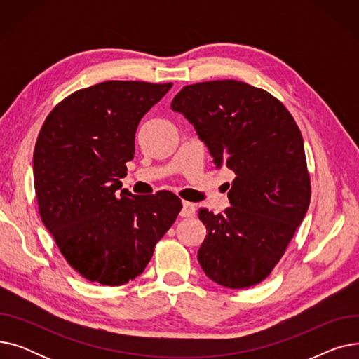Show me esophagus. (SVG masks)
I'll list each match as a JSON object with an SVG mask.
<instances>
[{"label": "esophagus", "instance_id": "34e87169", "mask_svg": "<svg viewBox=\"0 0 359 359\" xmlns=\"http://www.w3.org/2000/svg\"><path fill=\"white\" fill-rule=\"evenodd\" d=\"M195 212H196V206H195L194 203L186 202V201L182 202V211H180V215H182V217L189 218V217H194Z\"/></svg>", "mask_w": 359, "mask_h": 359}]
</instances>
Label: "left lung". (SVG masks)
I'll use <instances>...</instances> for the list:
<instances>
[{
  "label": "left lung",
  "instance_id": "1",
  "mask_svg": "<svg viewBox=\"0 0 359 359\" xmlns=\"http://www.w3.org/2000/svg\"><path fill=\"white\" fill-rule=\"evenodd\" d=\"M170 107L194 125L217 168L236 175L231 206L224 214H198L206 227L199 265L218 285H256L285 253L309 210L301 132L272 94L236 80L186 86Z\"/></svg>",
  "mask_w": 359,
  "mask_h": 359
}]
</instances>
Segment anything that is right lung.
<instances>
[{
  "label": "right lung",
  "mask_w": 359,
  "mask_h": 359,
  "mask_svg": "<svg viewBox=\"0 0 359 359\" xmlns=\"http://www.w3.org/2000/svg\"><path fill=\"white\" fill-rule=\"evenodd\" d=\"M172 83L104 81L72 93L46 118L33 154L39 214L69 265L102 285L141 275L176 221L172 192H118L135 132Z\"/></svg>",
  "instance_id": "add662e5"
}]
</instances>
